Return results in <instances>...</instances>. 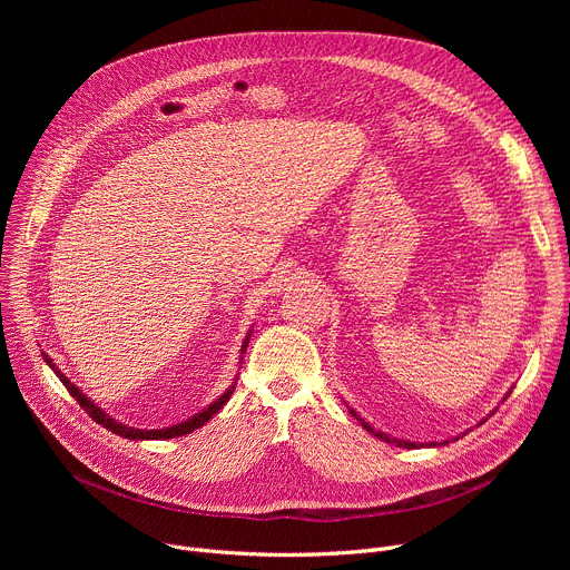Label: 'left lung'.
I'll return each instance as SVG.
<instances>
[{"label":"left lung","mask_w":570,"mask_h":570,"mask_svg":"<svg viewBox=\"0 0 570 570\" xmlns=\"http://www.w3.org/2000/svg\"><path fill=\"white\" fill-rule=\"evenodd\" d=\"M508 393H511V391H508ZM508 393H505V397H508ZM505 397H503V400H505ZM351 413H353V415L357 417V421H361V425H363V428H365L367 432H372L374 436H379V439H383V441H387V443H397V445H402V448H415V445H417V443H413V441H400V439H391V436H387V434H383V432L374 430V428H372L370 423H365V421H363V417H361V415H357V413H355L353 409H351ZM421 445H425V443H421ZM430 445H436V443H430Z\"/></svg>","instance_id":"obj_1"}]
</instances>
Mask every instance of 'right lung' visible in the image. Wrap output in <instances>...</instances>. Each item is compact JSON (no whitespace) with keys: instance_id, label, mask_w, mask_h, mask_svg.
<instances>
[{"instance_id":"right-lung-1","label":"right lung","mask_w":570,"mask_h":570,"mask_svg":"<svg viewBox=\"0 0 570 570\" xmlns=\"http://www.w3.org/2000/svg\"><path fill=\"white\" fill-rule=\"evenodd\" d=\"M249 337H252V333H247V337H245V344H243V353L247 351V344H249ZM43 355V361L50 365V370L59 376V381L65 383V387L67 391L71 393V397H76L78 400V404L89 413V417H92V421H97L99 425H104L106 430H110L112 434H117V436H125V439H136V441H145V439H173V436H183V434H189V432H194V430H198V428H203L209 417H213L219 409H224V404L230 400V395H233V391H235V381H233V385L228 387V391L219 397V400H215L213 404H209L207 409H203L200 413H196V415H191V417H187L185 423H179V425H173V428H164V430H136V428H129V425H122V423H117L115 417H110L104 409H99L92 400H89L78 385H73L62 372H59L57 367H55V363L50 361V357L46 355V353H41Z\"/></svg>"}]
</instances>
